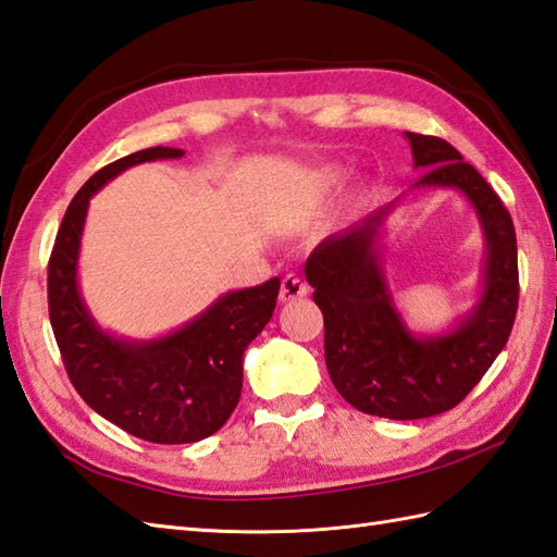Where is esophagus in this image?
Instances as JSON below:
<instances>
[{"label":"esophagus","instance_id":"34e87169","mask_svg":"<svg viewBox=\"0 0 557 557\" xmlns=\"http://www.w3.org/2000/svg\"><path fill=\"white\" fill-rule=\"evenodd\" d=\"M307 290H310V288H307V283H305L300 276L288 274L286 278L281 281L278 300H281V302H293V300H298V298H305Z\"/></svg>","mask_w":557,"mask_h":557}]
</instances>
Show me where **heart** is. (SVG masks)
<instances>
[{
    "mask_svg": "<svg viewBox=\"0 0 557 557\" xmlns=\"http://www.w3.org/2000/svg\"><path fill=\"white\" fill-rule=\"evenodd\" d=\"M338 178H341V174L336 169H324V171H319V176H317V185L321 190H329V188H333V185L338 183Z\"/></svg>",
    "mask_w": 557,
    "mask_h": 557,
    "instance_id": "1",
    "label": "heart"
}]
</instances>
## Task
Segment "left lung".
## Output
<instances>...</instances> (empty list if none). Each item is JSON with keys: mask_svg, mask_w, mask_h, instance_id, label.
<instances>
[{"mask_svg": "<svg viewBox=\"0 0 557 557\" xmlns=\"http://www.w3.org/2000/svg\"><path fill=\"white\" fill-rule=\"evenodd\" d=\"M405 138L414 169H426L412 190H457L479 216L486 257L472 310L436 336L407 329L381 267V231L400 197L321 240L305 276L324 314V357L336 391L367 414L424 419L453 410L500 355L515 324L520 276L510 212L484 176L446 140Z\"/></svg>", "mask_w": 557, "mask_h": 557, "instance_id": "8db88e82", "label": "left lung"}]
</instances>
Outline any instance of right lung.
Here are the masks:
<instances>
[{"instance_id":"1","label":"right lung","mask_w":557,"mask_h":557,"mask_svg":"<svg viewBox=\"0 0 557 557\" xmlns=\"http://www.w3.org/2000/svg\"><path fill=\"white\" fill-rule=\"evenodd\" d=\"M176 147H150L97 171L61 221L47 271L49 321L66 374L81 398L111 424L150 443H195L226 424L243 388V355L274 314L281 278L231 290L188 324L150 341L104 331L78 288V255L90 197L126 171L178 159Z\"/></svg>"}]
</instances>
